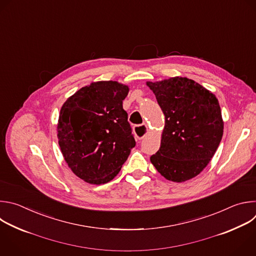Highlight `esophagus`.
<instances>
[{"label":"esophagus","mask_w":256,"mask_h":256,"mask_svg":"<svg viewBox=\"0 0 256 256\" xmlns=\"http://www.w3.org/2000/svg\"><path fill=\"white\" fill-rule=\"evenodd\" d=\"M148 132V128L146 125H136L134 126V134L138 139H142Z\"/></svg>","instance_id":"1"}]
</instances>
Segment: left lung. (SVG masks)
I'll list each match as a JSON object with an SVG mask.
<instances>
[{
    "label": "left lung",
    "mask_w": 256,
    "mask_h": 256,
    "mask_svg": "<svg viewBox=\"0 0 256 256\" xmlns=\"http://www.w3.org/2000/svg\"><path fill=\"white\" fill-rule=\"evenodd\" d=\"M146 84L166 116L160 150L150 162L166 180L182 182L210 162L221 142L224 123L214 94L186 78Z\"/></svg>",
    "instance_id": "left-lung-1"
}]
</instances>
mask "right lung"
I'll use <instances>...</instances> for the list:
<instances>
[{"label": "right lung", "instance_id": "1", "mask_svg": "<svg viewBox=\"0 0 256 256\" xmlns=\"http://www.w3.org/2000/svg\"><path fill=\"white\" fill-rule=\"evenodd\" d=\"M129 88L117 82H92L60 109L58 137L64 160L86 182L112 180L136 142L123 109Z\"/></svg>", "mask_w": 256, "mask_h": 256}]
</instances>
